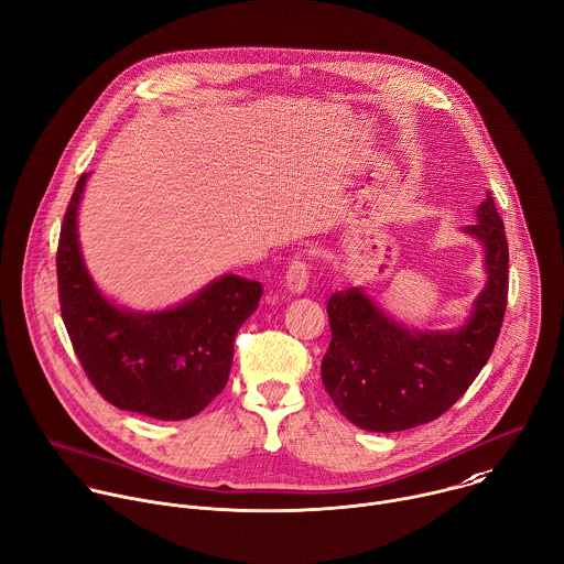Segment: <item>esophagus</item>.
I'll return each mask as SVG.
<instances>
[{
	"mask_svg": "<svg viewBox=\"0 0 564 564\" xmlns=\"http://www.w3.org/2000/svg\"><path fill=\"white\" fill-rule=\"evenodd\" d=\"M310 283V270L305 265V261H292L285 274V285L292 294H303L307 290Z\"/></svg>",
	"mask_w": 564,
	"mask_h": 564,
	"instance_id": "esophagus-1",
	"label": "esophagus"
}]
</instances>
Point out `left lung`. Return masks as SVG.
I'll return each instance as SVG.
<instances>
[{
  "label": "left lung",
  "instance_id": "1",
  "mask_svg": "<svg viewBox=\"0 0 564 564\" xmlns=\"http://www.w3.org/2000/svg\"><path fill=\"white\" fill-rule=\"evenodd\" d=\"M463 228L485 252L487 283L454 329H416L373 303L362 288L327 301L332 340L321 362L338 412L367 432H403L445 414L489 360L507 307L509 250L491 193Z\"/></svg>",
  "mask_w": 564,
  "mask_h": 564
}]
</instances>
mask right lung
Listing matches in <instances>:
<instances>
[{"mask_svg":"<svg viewBox=\"0 0 564 564\" xmlns=\"http://www.w3.org/2000/svg\"><path fill=\"white\" fill-rule=\"evenodd\" d=\"M88 176L75 185L57 248L62 318L75 354L115 408L159 421L193 419L224 392L235 336L257 312L263 288L224 274L167 310L119 307L97 288L82 257L77 215Z\"/></svg>","mask_w":564,"mask_h":564,"instance_id":"1","label":"right lung"}]
</instances>
